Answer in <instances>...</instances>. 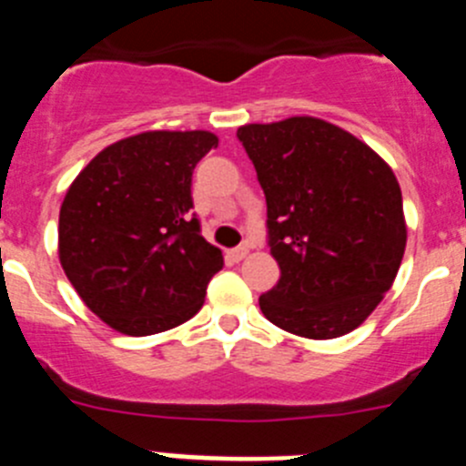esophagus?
I'll use <instances>...</instances> for the list:
<instances>
[{
  "label": "esophagus",
  "mask_w": 466,
  "mask_h": 466,
  "mask_svg": "<svg viewBox=\"0 0 466 466\" xmlns=\"http://www.w3.org/2000/svg\"><path fill=\"white\" fill-rule=\"evenodd\" d=\"M247 254H249V249H247V247H238V249H230L228 258H233V261H242Z\"/></svg>",
  "instance_id": "esophagus-1"
}]
</instances>
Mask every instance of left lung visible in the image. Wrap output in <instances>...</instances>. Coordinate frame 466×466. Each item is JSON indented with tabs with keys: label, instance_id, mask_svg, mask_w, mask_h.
Wrapping results in <instances>:
<instances>
[{
	"label": "left lung",
	"instance_id": "8db88e82",
	"mask_svg": "<svg viewBox=\"0 0 466 466\" xmlns=\"http://www.w3.org/2000/svg\"><path fill=\"white\" fill-rule=\"evenodd\" d=\"M238 139L268 205L279 266L258 296L268 322L312 340L355 331L392 287L406 249L392 167L355 135L315 116L247 123Z\"/></svg>",
	"mask_w": 466,
	"mask_h": 466
}]
</instances>
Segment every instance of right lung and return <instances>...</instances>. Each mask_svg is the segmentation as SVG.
I'll return each mask as SVG.
<instances>
[{"instance_id": "obj_1", "label": "right lung", "mask_w": 466, "mask_h": 466, "mask_svg": "<svg viewBox=\"0 0 466 466\" xmlns=\"http://www.w3.org/2000/svg\"><path fill=\"white\" fill-rule=\"evenodd\" d=\"M217 144L208 130H147L109 144L69 184L60 266L114 331L151 336L203 308L224 257L191 214V177Z\"/></svg>"}]
</instances>
